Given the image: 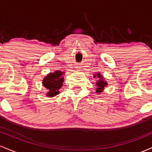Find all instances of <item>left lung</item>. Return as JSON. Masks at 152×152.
I'll use <instances>...</instances> for the list:
<instances>
[{"instance_id":"left-lung-1","label":"left lung","mask_w":152,"mask_h":152,"mask_svg":"<svg viewBox=\"0 0 152 152\" xmlns=\"http://www.w3.org/2000/svg\"><path fill=\"white\" fill-rule=\"evenodd\" d=\"M94 77H98L99 79L98 80H97V83H96L97 88L96 90H96V93H101V92L104 90V88L108 85V83H107L106 81H104L103 77L102 76L99 72L97 73V75H94Z\"/></svg>"}]
</instances>
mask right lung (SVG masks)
<instances>
[{"mask_svg": "<svg viewBox=\"0 0 152 152\" xmlns=\"http://www.w3.org/2000/svg\"><path fill=\"white\" fill-rule=\"evenodd\" d=\"M62 71L57 70L47 75L43 80V85L48 90L47 95L48 97H54L59 93V89L62 86L64 77Z\"/></svg>", "mask_w": 152, "mask_h": 152, "instance_id": "right-lung-1", "label": "right lung"}]
</instances>
